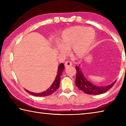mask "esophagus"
Listing matches in <instances>:
<instances>
[{
  "mask_svg": "<svg viewBox=\"0 0 126 126\" xmlns=\"http://www.w3.org/2000/svg\"><path fill=\"white\" fill-rule=\"evenodd\" d=\"M64 65H65V68H67L68 67H71V66L72 65V63L70 61H67L65 62Z\"/></svg>",
  "mask_w": 126,
  "mask_h": 126,
  "instance_id": "esophagus-1",
  "label": "esophagus"
}]
</instances>
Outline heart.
Returning <instances> with one entry per match:
<instances>
[{"instance_id": "1", "label": "heart", "mask_w": 126, "mask_h": 126, "mask_svg": "<svg viewBox=\"0 0 126 126\" xmlns=\"http://www.w3.org/2000/svg\"><path fill=\"white\" fill-rule=\"evenodd\" d=\"M95 32L92 28L74 26L64 31L60 40L58 50L62 54H67V50L73 48V54L80 58L86 54L92 44Z\"/></svg>"}]
</instances>
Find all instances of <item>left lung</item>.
Here are the masks:
<instances>
[{
    "label": "left lung",
    "instance_id": "8db88e82",
    "mask_svg": "<svg viewBox=\"0 0 126 126\" xmlns=\"http://www.w3.org/2000/svg\"><path fill=\"white\" fill-rule=\"evenodd\" d=\"M76 69L77 71L76 78V86L80 90L83 91L85 93L88 94L97 95L106 92L109 90L110 88H111L116 82V80L114 81L113 83L106 87L96 86L91 83L84 77L80 67H78L76 65Z\"/></svg>",
    "mask_w": 126,
    "mask_h": 126
}]
</instances>
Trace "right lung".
Here are the masks:
<instances>
[{
    "label": "right lung",
    "mask_w": 126,
    "mask_h": 126,
    "mask_svg": "<svg viewBox=\"0 0 126 126\" xmlns=\"http://www.w3.org/2000/svg\"><path fill=\"white\" fill-rule=\"evenodd\" d=\"M64 69V65L63 63H61V64H59L58 66V72H57V74L55 78L54 82L53 83L49 88L47 90L43 92L42 93H33L31 92L28 91L25 89L27 92L31 94L32 95H34V96H38V97H45L47 96V95H49L52 94L54 92L56 91L58 88L59 87V84H60V80H61V76L62 72L63 71Z\"/></svg>",
    "instance_id": "1"
}]
</instances>
